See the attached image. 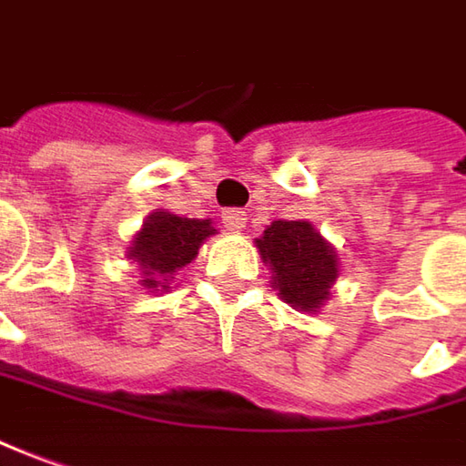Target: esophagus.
I'll list each match as a JSON object with an SVG mask.
<instances>
[{
	"instance_id": "1",
	"label": "esophagus",
	"mask_w": 466,
	"mask_h": 466,
	"mask_svg": "<svg viewBox=\"0 0 466 466\" xmlns=\"http://www.w3.org/2000/svg\"><path fill=\"white\" fill-rule=\"evenodd\" d=\"M221 221L229 232H242L245 229V221H248V213L239 211V208H227L221 213Z\"/></svg>"
}]
</instances>
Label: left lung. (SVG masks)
I'll return each instance as SVG.
<instances>
[{
  "label": "left lung",
  "mask_w": 466,
  "mask_h": 466,
  "mask_svg": "<svg viewBox=\"0 0 466 466\" xmlns=\"http://www.w3.org/2000/svg\"><path fill=\"white\" fill-rule=\"evenodd\" d=\"M271 271L276 294L299 313H318L329 299L341 263L336 248L310 221H273L255 239Z\"/></svg>",
  "instance_id": "left-lung-1"
}]
</instances>
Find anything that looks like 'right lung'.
<instances>
[{
    "instance_id": "right-lung-1",
    "label": "right lung",
    "mask_w": 466,
    "mask_h": 466,
    "mask_svg": "<svg viewBox=\"0 0 466 466\" xmlns=\"http://www.w3.org/2000/svg\"><path fill=\"white\" fill-rule=\"evenodd\" d=\"M213 234L218 229L211 218H185L167 208L148 213L127 248V258L140 271V287L153 294L169 292L174 276L198 258L200 245Z\"/></svg>"
}]
</instances>
